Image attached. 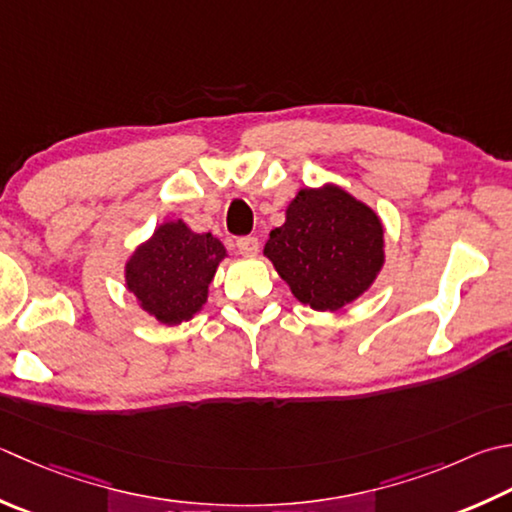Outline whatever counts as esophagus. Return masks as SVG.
<instances>
[{
    "label": "esophagus",
    "instance_id": "esophagus-1",
    "mask_svg": "<svg viewBox=\"0 0 512 512\" xmlns=\"http://www.w3.org/2000/svg\"><path fill=\"white\" fill-rule=\"evenodd\" d=\"M237 250H239V255H244V257H255L259 253V242L255 237H239Z\"/></svg>",
    "mask_w": 512,
    "mask_h": 512
}]
</instances>
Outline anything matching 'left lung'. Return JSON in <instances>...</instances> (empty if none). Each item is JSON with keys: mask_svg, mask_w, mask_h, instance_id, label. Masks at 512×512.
Returning <instances> with one entry per match:
<instances>
[{"mask_svg": "<svg viewBox=\"0 0 512 512\" xmlns=\"http://www.w3.org/2000/svg\"><path fill=\"white\" fill-rule=\"evenodd\" d=\"M384 233L373 208L326 182L290 199L286 222L270 230L264 255L297 302L335 313L362 297L382 273Z\"/></svg>", "mask_w": 512, "mask_h": 512, "instance_id": "8db88e82", "label": "left lung"}]
</instances>
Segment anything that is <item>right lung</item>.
I'll return each instance as SVG.
<instances>
[{
	"mask_svg": "<svg viewBox=\"0 0 512 512\" xmlns=\"http://www.w3.org/2000/svg\"><path fill=\"white\" fill-rule=\"evenodd\" d=\"M226 257L215 235L195 233L184 219H168L130 253L124 284L144 313L164 326H179L204 308Z\"/></svg>",
	"mask_w": 512,
	"mask_h": 512,
	"instance_id": "right-lung-1",
	"label": "right lung"
}]
</instances>
